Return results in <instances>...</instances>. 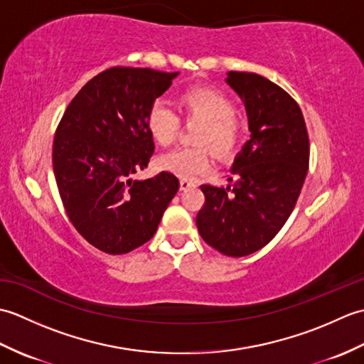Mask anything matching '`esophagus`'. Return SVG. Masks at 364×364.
Segmentation results:
<instances>
[{
    "instance_id": "obj_1",
    "label": "esophagus",
    "mask_w": 364,
    "mask_h": 364,
    "mask_svg": "<svg viewBox=\"0 0 364 364\" xmlns=\"http://www.w3.org/2000/svg\"><path fill=\"white\" fill-rule=\"evenodd\" d=\"M194 186H196V181L191 180V178H181V180H180L181 191H186V189L194 188Z\"/></svg>"
}]
</instances>
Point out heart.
I'll return each mask as SVG.
<instances>
[{
    "label": "heart",
    "instance_id": "obj_1",
    "mask_svg": "<svg viewBox=\"0 0 364 364\" xmlns=\"http://www.w3.org/2000/svg\"><path fill=\"white\" fill-rule=\"evenodd\" d=\"M178 111L186 122H198L194 129L197 145L181 146L162 154L161 168L178 176H194L211 167V146L219 156H228L241 144L245 125L236 114L235 100L220 90L192 87L178 97ZM146 128L158 145L167 146L180 133L181 120L166 102L158 100L146 111Z\"/></svg>",
    "mask_w": 364,
    "mask_h": 364
}]
</instances>
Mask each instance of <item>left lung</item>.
<instances>
[{"mask_svg":"<svg viewBox=\"0 0 364 364\" xmlns=\"http://www.w3.org/2000/svg\"><path fill=\"white\" fill-rule=\"evenodd\" d=\"M227 82L245 105L250 139L231 166L233 186H200L205 205L196 222L206 244L239 258L262 249L288 220L308 172L310 141L299 105L280 86L245 72H228Z\"/></svg>","mask_w":364,"mask_h":364,"instance_id":"1","label":"left lung"}]
</instances>
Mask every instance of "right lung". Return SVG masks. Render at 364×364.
Instances as JSON below:
<instances>
[{
  "label": "right lung",
  "mask_w": 364,
  "mask_h": 364,
  "mask_svg": "<svg viewBox=\"0 0 364 364\" xmlns=\"http://www.w3.org/2000/svg\"><path fill=\"white\" fill-rule=\"evenodd\" d=\"M178 72L112 67L67 106L53 142V170L68 219L89 244L123 255L150 241L180 189L170 172L131 180L149 166L154 142L146 111Z\"/></svg>",
  "instance_id": "obj_1"
}]
</instances>
